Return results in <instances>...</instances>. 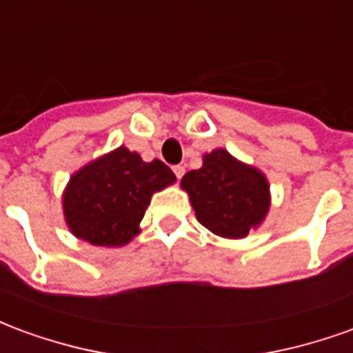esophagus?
<instances>
[{
    "label": "esophagus",
    "mask_w": 353,
    "mask_h": 353,
    "mask_svg": "<svg viewBox=\"0 0 353 353\" xmlns=\"http://www.w3.org/2000/svg\"><path fill=\"white\" fill-rule=\"evenodd\" d=\"M174 174H176L177 179H181L185 174V166H181V164H177V166H174Z\"/></svg>",
    "instance_id": "esophagus-1"
}]
</instances>
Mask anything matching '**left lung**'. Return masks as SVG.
I'll use <instances>...</instances> for the list:
<instances>
[{"instance_id":"8db88e82","label":"left lung","mask_w":353,"mask_h":353,"mask_svg":"<svg viewBox=\"0 0 353 353\" xmlns=\"http://www.w3.org/2000/svg\"><path fill=\"white\" fill-rule=\"evenodd\" d=\"M181 189L189 194L196 219L223 238H245L265 221L270 208L265 174L225 149L204 154L202 168L187 172Z\"/></svg>"}]
</instances>
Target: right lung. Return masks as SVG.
<instances>
[{
	"label": "right lung",
	"instance_id": "1",
	"mask_svg": "<svg viewBox=\"0 0 353 353\" xmlns=\"http://www.w3.org/2000/svg\"><path fill=\"white\" fill-rule=\"evenodd\" d=\"M174 181L162 161L143 162L136 151L117 147L70 177L62 196L65 223L73 236L88 244H128L139 232L151 196Z\"/></svg>",
	"mask_w": 353,
	"mask_h": 353
}]
</instances>
